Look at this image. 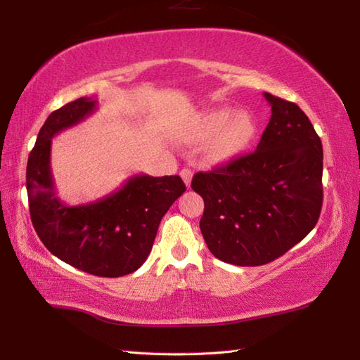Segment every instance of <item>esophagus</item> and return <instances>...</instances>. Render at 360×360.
Wrapping results in <instances>:
<instances>
[{
    "instance_id": "34e87169",
    "label": "esophagus",
    "mask_w": 360,
    "mask_h": 360,
    "mask_svg": "<svg viewBox=\"0 0 360 360\" xmlns=\"http://www.w3.org/2000/svg\"><path fill=\"white\" fill-rule=\"evenodd\" d=\"M179 174H181V178L184 179L186 186H187V187H190V184H192V176H193L192 170H188V168H182Z\"/></svg>"
}]
</instances>
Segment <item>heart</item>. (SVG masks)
<instances>
[{
	"mask_svg": "<svg viewBox=\"0 0 360 360\" xmlns=\"http://www.w3.org/2000/svg\"><path fill=\"white\" fill-rule=\"evenodd\" d=\"M212 134L209 156L231 160L248 151L258 136V120L252 112H236L231 106H219L195 114L187 128L188 139H202Z\"/></svg>",
	"mask_w": 360,
	"mask_h": 360,
	"instance_id": "obj_1",
	"label": "heart"
}]
</instances>
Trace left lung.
Segmentation results:
<instances>
[{"instance_id":"1","label":"left lung","mask_w":360,"mask_h":360,"mask_svg":"<svg viewBox=\"0 0 360 360\" xmlns=\"http://www.w3.org/2000/svg\"><path fill=\"white\" fill-rule=\"evenodd\" d=\"M264 97L272 116L257 150L192 179L204 200L205 244L235 266H262L286 254L322 210V141L295 103Z\"/></svg>"}]
</instances>
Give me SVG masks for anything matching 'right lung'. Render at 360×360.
<instances>
[{
    "label": "right lung",
    "mask_w": 360,
    "mask_h": 360,
    "mask_svg": "<svg viewBox=\"0 0 360 360\" xmlns=\"http://www.w3.org/2000/svg\"><path fill=\"white\" fill-rule=\"evenodd\" d=\"M97 101L80 97L49 114L27 159L30 219L52 255L97 277H124L151 252L160 219L186 192L179 176L134 174L116 192L94 202L68 205L57 196L51 173L52 137L80 124Z\"/></svg>",
    "instance_id": "add662e5"
}]
</instances>
